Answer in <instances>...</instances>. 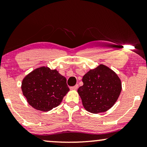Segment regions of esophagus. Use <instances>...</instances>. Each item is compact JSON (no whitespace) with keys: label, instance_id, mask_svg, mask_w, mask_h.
I'll list each match as a JSON object with an SVG mask.
<instances>
[{"label":"esophagus","instance_id":"obj_1","mask_svg":"<svg viewBox=\"0 0 147 147\" xmlns=\"http://www.w3.org/2000/svg\"><path fill=\"white\" fill-rule=\"evenodd\" d=\"M78 88V84H76V86H73V87H70V90H76Z\"/></svg>","mask_w":147,"mask_h":147}]
</instances>
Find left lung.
<instances>
[{
	"instance_id": "8db88e82",
	"label": "left lung",
	"mask_w": 147,
	"mask_h": 147,
	"mask_svg": "<svg viewBox=\"0 0 147 147\" xmlns=\"http://www.w3.org/2000/svg\"><path fill=\"white\" fill-rule=\"evenodd\" d=\"M84 85L78 93L84 108L93 114L107 111L114 105L122 90L120 78L110 67L100 64L82 78Z\"/></svg>"
}]
</instances>
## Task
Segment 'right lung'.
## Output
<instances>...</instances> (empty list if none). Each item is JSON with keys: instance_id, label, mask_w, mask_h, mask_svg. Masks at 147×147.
<instances>
[{"instance_id": "1", "label": "right lung", "mask_w": 147, "mask_h": 147, "mask_svg": "<svg viewBox=\"0 0 147 147\" xmlns=\"http://www.w3.org/2000/svg\"><path fill=\"white\" fill-rule=\"evenodd\" d=\"M66 82V78L57 69L41 66L24 77L21 90L30 106L47 112L59 106L69 91Z\"/></svg>"}]
</instances>
